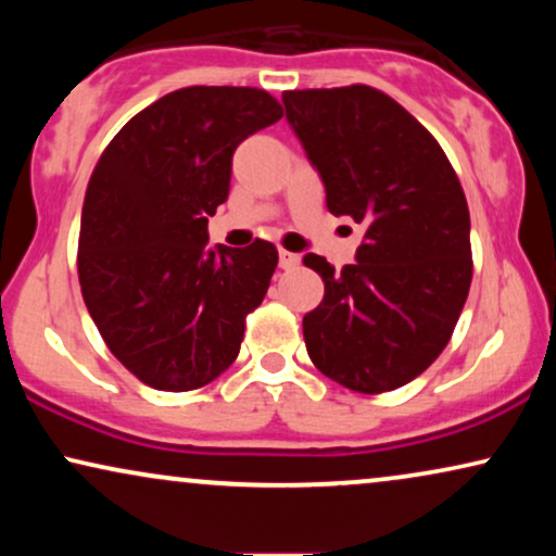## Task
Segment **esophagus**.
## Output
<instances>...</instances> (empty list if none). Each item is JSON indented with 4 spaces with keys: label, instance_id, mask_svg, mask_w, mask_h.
Listing matches in <instances>:
<instances>
[{
    "label": "esophagus",
    "instance_id": "34e87169",
    "mask_svg": "<svg viewBox=\"0 0 556 556\" xmlns=\"http://www.w3.org/2000/svg\"><path fill=\"white\" fill-rule=\"evenodd\" d=\"M299 261H301V257L295 255V253H291V250H283V248L278 250V263H280V268H283V270L295 268V265H299Z\"/></svg>",
    "mask_w": 556,
    "mask_h": 556
}]
</instances>
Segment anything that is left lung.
Returning a JSON list of instances; mask_svg holds the SVG:
<instances>
[{
	"mask_svg": "<svg viewBox=\"0 0 556 556\" xmlns=\"http://www.w3.org/2000/svg\"><path fill=\"white\" fill-rule=\"evenodd\" d=\"M283 105L326 207L367 227L341 273L303 257L324 278L303 316L311 362L346 390H397L438 359L468 299L466 194L428 128L382 90H286Z\"/></svg>",
	"mask_w": 556,
	"mask_h": 556,
	"instance_id": "1",
	"label": "left lung"
}]
</instances>
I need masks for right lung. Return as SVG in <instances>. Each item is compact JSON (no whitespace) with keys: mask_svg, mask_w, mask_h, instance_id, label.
<instances>
[{"mask_svg":"<svg viewBox=\"0 0 556 556\" xmlns=\"http://www.w3.org/2000/svg\"><path fill=\"white\" fill-rule=\"evenodd\" d=\"M280 116L265 90L181 88L98 159L80 217L83 301L113 356L154 390H197L238 359L278 250L210 248L207 217L230 194L235 149Z\"/></svg>","mask_w":556,"mask_h":556,"instance_id":"1","label":"right lung"}]
</instances>
